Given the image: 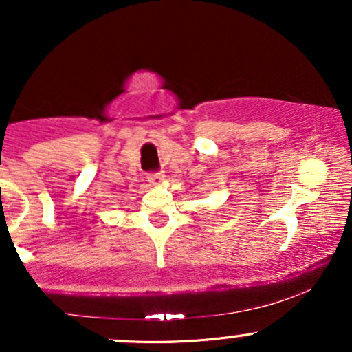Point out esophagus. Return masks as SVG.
Returning a JSON list of instances; mask_svg holds the SVG:
<instances>
[{
	"label": "esophagus",
	"instance_id": "obj_1",
	"mask_svg": "<svg viewBox=\"0 0 352 352\" xmlns=\"http://www.w3.org/2000/svg\"><path fill=\"white\" fill-rule=\"evenodd\" d=\"M164 179H165L164 172H153V173H148V175H147V180L151 182L152 185H160L164 182Z\"/></svg>",
	"mask_w": 352,
	"mask_h": 352
}]
</instances>
